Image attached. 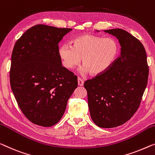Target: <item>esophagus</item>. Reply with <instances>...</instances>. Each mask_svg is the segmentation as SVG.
<instances>
[{"mask_svg":"<svg viewBox=\"0 0 155 155\" xmlns=\"http://www.w3.org/2000/svg\"><path fill=\"white\" fill-rule=\"evenodd\" d=\"M84 80L82 79V78H81L80 77L78 78V85H80V86H82V85H84Z\"/></svg>","mask_w":155,"mask_h":155,"instance_id":"1","label":"esophagus"}]
</instances>
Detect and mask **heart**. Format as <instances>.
Here are the masks:
<instances>
[{
  "label": "heart",
  "instance_id": "heart-1",
  "mask_svg": "<svg viewBox=\"0 0 155 155\" xmlns=\"http://www.w3.org/2000/svg\"><path fill=\"white\" fill-rule=\"evenodd\" d=\"M71 47L64 45L58 48V55L64 68L71 70L77 66L82 58L85 72L99 76L114 63L119 52V46L114 38H104L85 34L72 40Z\"/></svg>",
  "mask_w": 155,
  "mask_h": 155
}]
</instances>
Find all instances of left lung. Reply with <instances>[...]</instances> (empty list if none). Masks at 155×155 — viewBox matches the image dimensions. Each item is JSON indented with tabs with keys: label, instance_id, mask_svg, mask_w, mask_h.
I'll return each mask as SVG.
<instances>
[{
	"label": "left lung",
	"instance_id": "left-lung-1",
	"mask_svg": "<svg viewBox=\"0 0 155 155\" xmlns=\"http://www.w3.org/2000/svg\"><path fill=\"white\" fill-rule=\"evenodd\" d=\"M121 46L120 55L108 70L84 83L91 118L102 128L128 121L137 112L146 88L149 68L140 41L124 30H106Z\"/></svg>",
	"mask_w": 155,
	"mask_h": 155
}]
</instances>
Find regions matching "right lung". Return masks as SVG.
Masks as SVG:
<instances>
[{
  "mask_svg": "<svg viewBox=\"0 0 155 155\" xmlns=\"http://www.w3.org/2000/svg\"><path fill=\"white\" fill-rule=\"evenodd\" d=\"M71 30L36 25L27 30L14 47L12 91L23 114L38 125L56 124L77 87V77L62 66L58 55L59 41Z\"/></svg>",
  "mask_w": 155,
  "mask_h": 155,
  "instance_id": "right-lung-1",
  "label": "right lung"
}]
</instances>
